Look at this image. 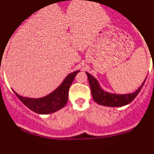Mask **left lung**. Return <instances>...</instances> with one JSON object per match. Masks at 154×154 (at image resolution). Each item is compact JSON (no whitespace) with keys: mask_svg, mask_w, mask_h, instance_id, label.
I'll return each mask as SVG.
<instances>
[{"mask_svg":"<svg viewBox=\"0 0 154 154\" xmlns=\"http://www.w3.org/2000/svg\"><path fill=\"white\" fill-rule=\"evenodd\" d=\"M85 73L88 76L89 85L91 88V92H92L94 101L102 106L110 107L123 106H126L131 103L133 99L137 97L139 92H140L146 79V77L142 85L139 87L135 92L127 94H115L106 92L102 89L99 82L95 77H93L92 75H90L87 72Z\"/></svg>","mask_w":154,"mask_h":154,"instance_id":"8db88e82","label":"left lung"}]
</instances>
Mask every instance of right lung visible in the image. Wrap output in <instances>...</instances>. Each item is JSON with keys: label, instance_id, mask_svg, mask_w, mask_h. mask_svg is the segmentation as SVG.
<instances>
[{"label": "right lung", "instance_id": "obj_1", "mask_svg": "<svg viewBox=\"0 0 154 154\" xmlns=\"http://www.w3.org/2000/svg\"><path fill=\"white\" fill-rule=\"evenodd\" d=\"M79 72V70H77L68 75L57 89L44 97L37 99L24 97L18 95L13 89L12 90L19 100L33 112L38 114L53 113L62 109L66 105L69 99V88Z\"/></svg>", "mask_w": 154, "mask_h": 154}]
</instances>
